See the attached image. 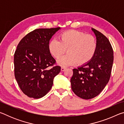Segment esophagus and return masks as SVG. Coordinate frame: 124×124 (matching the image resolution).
I'll return each mask as SVG.
<instances>
[{
    "mask_svg": "<svg viewBox=\"0 0 124 124\" xmlns=\"http://www.w3.org/2000/svg\"><path fill=\"white\" fill-rule=\"evenodd\" d=\"M67 69V68L66 67H61V70L62 72H64V71L66 70Z\"/></svg>",
    "mask_w": 124,
    "mask_h": 124,
    "instance_id": "esophagus-1",
    "label": "esophagus"
}]
</instances>
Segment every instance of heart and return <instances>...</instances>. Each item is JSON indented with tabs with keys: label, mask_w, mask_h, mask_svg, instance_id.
<instances>
[{
	"label": "heart",
	"mask_w": 124,
	"mask_h": 124,
	"mask_svg": "<svg viewBox=\"0 0 124 124\" xmlns=\"http://www.w3.org/2000/svg\"><path fill=\"white\" fill-rule=\"evenodd\" d=\"M59 39L60 41L56 39L50 40L48 50L54 57L58 58L67 49L68 54L58 59L57 61L62 67L77 63L85 64L92 60L96 53L97 41L91 35L72 29L62 33Z\"/></svg>",
	"instance_id": "heart-1"
}]
</instances>
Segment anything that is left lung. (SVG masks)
I'll return each mask as SVG.
<instances>
[{
	"label": "left lung",
	"instance_id": "obj_1",
	"mask_svg": "<svg viewBox=\"0 0 124 124\" xmlns=\"http://www.w3.org/2000/svg\"><path fill=\"white\" fill-rule=\"evenodd\" d=\"M97 41V49L92 60L73 69L70 79L74 93L83 99L89 100L99 95L109 80L114 60L113 50L105 35L92 28Z\"/></svg>",
	"mask_w": 124,
	"mask_h": 124
}]
</instances>
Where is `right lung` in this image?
<instances>
[{
    "label": "right lung",
    "instance_id": "1",
    "mask_svg": "<svg viewBox=\"0 0 124 124\" xmlns=\"http://www.w3.org/2000/svg\"><path fill=\"white\" fill-rule=\"evenodd\" d=\"M35 29L23 38L14 54L15 77L22 91L28 97L38 99L51 89L60 66H54L56 61L48 50L52 37L60 29Z\"/></svg>",
    "mask_w": 124,
    "mask_h": 124
}]
</instances>
